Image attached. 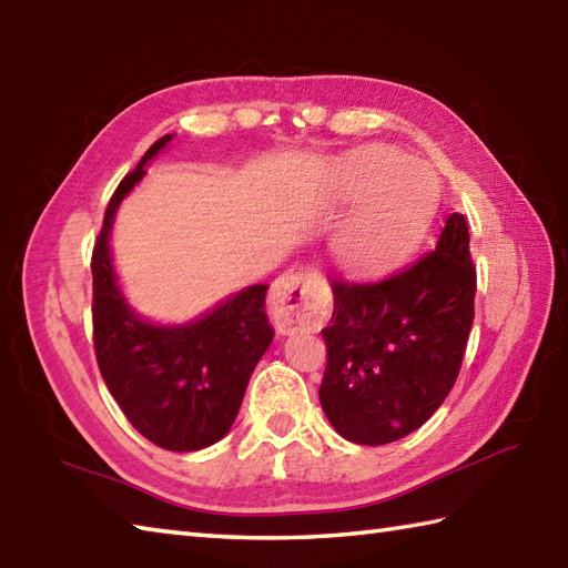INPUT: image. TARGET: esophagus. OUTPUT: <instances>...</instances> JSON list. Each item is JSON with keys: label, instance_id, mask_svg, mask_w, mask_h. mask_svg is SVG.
Masks as SVG:
<instances>
[{"label": "esophagus", "instance_id": "34e87169", "mask_svg": "<svg viewBox=\"0 0 568 568\" xmlns=\"http://www.w3.org/2000/svg\"><path fill=\"white\" fill-rule=\"evenodd\" d=\"M270 313L280 333L316 331L327 316L321 280L311 272H286L272 284Z\"/></svg>", "mask_w": 568, "mask_h": 568}]
</instances>
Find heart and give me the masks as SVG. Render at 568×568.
I'll return each instance as SVG.
<instances>
[{"label": "heart", "mask_w": 568, "mask_h": 568, "mask_svg": "<svg viewBox=\"0 0 568 568\" xmlns=\"http://www.w3.org/2000/svg\"><path fill=\"white\" fill-rule=\"evenodd\" d=\"M347 192L369 194L339 235V250L349 262L369 264L396 252L435 201V178L420 162H403L388 150H369L349 162Z\"/></svg>", "instance_id": "heart-1"}]
</instances>
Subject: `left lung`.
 <instances>
[{"instance_id": "8db88e82", "label": "left lung", "mask_w": 568, "mask_h": 568, "mask_svg": "<svg viewBox=\"0 0 568 568\" xmlns=\"http://www.w3.org/2000/svg\"><path fill=\"white\" fill-rule=\"evenodd\" d=\"M321 406L355 445H388L430 418L457 382L474 323L469 229L449 213L418 260L379 280H331Z\"/></svg>"}]
</instances>
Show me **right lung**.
<instances>
[{"label": "right lung", "mask_w": 568, "mask_h": 568, "mask_svg": "<svg viewBox=\"0 0 568 568\" xmlns=\"http://www.w3.org/2000/svg\"><path fill=\"white\" fill-rule=\"evenodd\" d=\"M172 135L148 148L104 211L92 252L94 355L111 396L138 433L170 452L204 449L231 430L252 369L274 331L264 313L267 284L247 286L186 325H153L125 304L111 264L109 233L123 196L143 180Z\"/></svg>", "instance_id": "right-lung-1"}]
</instances>
